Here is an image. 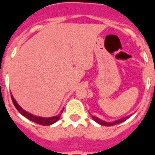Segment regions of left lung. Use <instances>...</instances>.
I'll return each instance as SVG.
<instances>
[{
	"mask_svg": "<svg viewBox=\"0 0 155 155\" xmlns=\"http://www.w3.org/2000/svg\"><path fill=\"white\" fill-rule=\"evenodd\" d=\"M130 116H126L124 117V118H122V119H120V120L113 121V122H106V121H104V120L99 119V118L96 116H92V119H93L96 123L100 124L101 125H104V126H112V125H115V124H120L122 123V122H124V121H125Z\"/></svg>",
	"mask_w": 155,
	"mask_h": 155,
	"instance_id": "obj_1",
	"label": "left lung"
}]
</instances>
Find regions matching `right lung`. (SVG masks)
<instances>
[{"label": "right lung", "mask_w": 155, "mask_h": 155, "mask_svg": "<svg viewBox=\"0 0 155 155\" xmlns=\"http://www.w3.org/2000/svg\"><path fill=\"white\" fill-rule=\"evenodd\" d=\"M12 100L13 104L15 105V107L16 108V110L19 111V113L21 114H22L23 116H25V118H27L28 120H30L32 122H35V123L38 124H41V125H51L52 124L55 123L56 121L60 120L61 118V115L63 112V110L61 111V113L55 116H52V117H48V118H45V117H40V116H36V115H34V114H31V113H28L27 111H25V110H23L20 105L18 104V103L15 101V100L14 99V97L12 96Z\"/></svg>", "instance_id": "1"}]
</instances>
